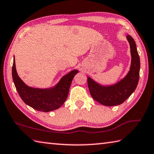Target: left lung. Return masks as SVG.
<instances>
[{
  "label": "left lung",
  "mask_w": 154,
  "mask_h": 154,
  "mask_svg": "<svg viewBox=\"0 0 154 154\" xmlns=\"http://www.w3.org/2000/svg\"><path fill=\"white\" fill-rule=\"evenodd\" d=\"M127 39L130 45L131 61L129 71L124 78L113 85H102L91 77H87L92 97L105 106H115L123 103L134 92L139 81L140 61L136 44L131 36L128 35Z\"/></svg>",
  "instance_id": "left-lung-1"
}]
</instances>
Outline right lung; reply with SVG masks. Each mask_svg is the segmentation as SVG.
<instances>
[{
  "instance_id": "1",
  "label": "right lung",
  "mask_w": 154,
  "mask_h": 154,
  "mask_svg": "<svg viewBox=\"0 0 154 154\" xmlns=\"http://www.w3.org/2000/svg\"><path fill=\"white\" fill-rule=\"evenodd\" d=\"M78 70H73L63 76L55 86L47 89L29 87L21 80L16 70L14 57L12 68V75L17 91L20 98L29 106L42 112L57 109L67 98L71 84Z\"/></svg>"
}]
</instances>
